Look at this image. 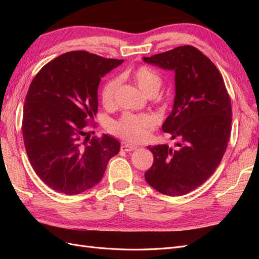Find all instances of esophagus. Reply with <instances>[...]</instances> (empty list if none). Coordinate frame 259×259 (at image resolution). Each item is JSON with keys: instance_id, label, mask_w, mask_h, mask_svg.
Masks as SVG:
<instances>
[{"instance_id": "esophagus-1", "label": "esophagus", "mask_w": 259, "mask_h": 259, "mask_svg": "<svg viewBox=\"0 0 259 259\" xmlns=\"http://www.w3.org/2000/svg\"><path fill=\"white\" fill-rule=\"evenodd\" d=\"M136 149H137V147H136V146H133V145L122 144V146H121V150H123V151H126V152L134 151V150H136Z\"/></svg>"}]
</instances>
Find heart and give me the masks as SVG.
<instances>
[{"label": "heart", "instance_id": "b5f03b06", "mask_svg": "<svg viewBox=\"0 0 259 259\" xmlns=\"http://www.w3.org/2000/svg\"><path fill=\"white\" fill-rule=\"evenodd\" d=\"M130 76L148 96L158 93L162 85L161 76L147 66L136 68L134 71L131 72ZM120 83L119 77H111L103 85L100 97L105 107L112 108L115 106ZM155 126L156 120L151 114L125 113L119 120L111 124L110 130L113 134L121 137L125 142L137 144L146 140Z\"/></svg>", "mask_w": 259, "mask_h": 259}]
</instances>
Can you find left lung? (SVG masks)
Here are the masks:
<instances>
[{
    "mask_svg": "<svg viewBox=\"0 0 259 259\" xmlns=\"http://www.w3.org/2000/svg\"><path fill=\"white\" fill-rule=\"evenodd\" d=\"M144 60L175 71L174 107L162 130L180 140L176 149L148 147L154 160L145 179L163 194L184 195L213 175L226 152L232 122L229 94L219 70L194 46H178Z\"/></svg>",
    "mask_w": 259,
    "mask_h": 259,
    "instance_id": "1",
    "label": "left lung"
}]
</instances>
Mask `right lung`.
<instances>
[{"mask_svg": "<svg viewBox=\"0 0 259 259\" xmlns=\"http://www.w3.org/2000/svg\"><path fill=\"white\" fill-rule=\"evenodd\" d=\"M124 60L85 51L62 54L46 64L30 84L22 114V136L36 175L53 190L84 192L103 178L120 151L109 135L86 136L98 110L101 77Z\"/></svg>", "mask_w": 259, "mask_h": 259, "instance_id": "1", "label": "right lung"}]
</instances>
